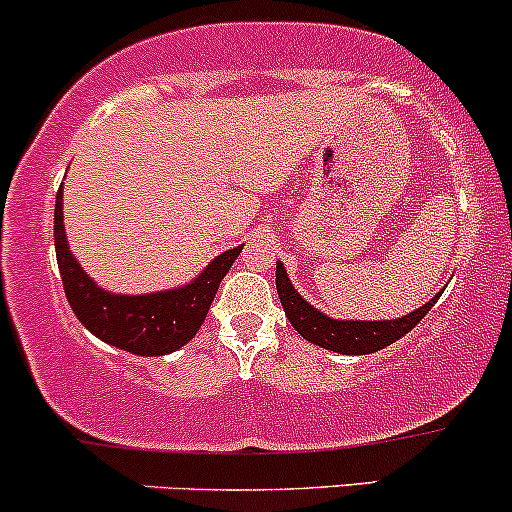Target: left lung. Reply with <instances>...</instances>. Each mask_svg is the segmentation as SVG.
Segmentation results:
<instances>
[{"instance_id":"obj_1","label":"left lung","mask_w":512,"mask_h":512,"mask_svg":"<svg viewBox=\"0 0 512 512\" xmlns=\"http://www.w3.org/2000/svg\"><path fill=\"white\" fill-rule=\"evenodd\" d=\"M276 288L280 305H283L285 317L290 324L298 329L300 337H305L307 342L322 346V349L339 351V354H373V351H381L398 342L400 337L410 332L417 322H422V317L432 310V305L437 298H432L425 307L410 312V315L400 317V320H383V322H351V320H332V317L317 312L310 302L302 300L298 290L293 288V283L288 280L283 263L276 266Z\"/></svg>"}]
</instances>
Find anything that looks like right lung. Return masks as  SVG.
<instances>
[{
  "label": "right lung",
  "mask_w": 512,
  "mask_h": 512,
  "mask_svg": "<svg viewBox=\"0 0 512 512\" xmlns=\"http://www.w3.org/2000/svg\"><path fill=\"white\" fill-rule=\"evenodd\" d=\"M53 236L65 298L78 320L102 342L136 356H163L188 344L205 322L219 283L241 254V246L224 251L185 288L151 295H112L97 288L70 254L63 229V185L56 195Z\"/></svg>",
  "instance_id": "right-lung-1"
}]
</instances>
